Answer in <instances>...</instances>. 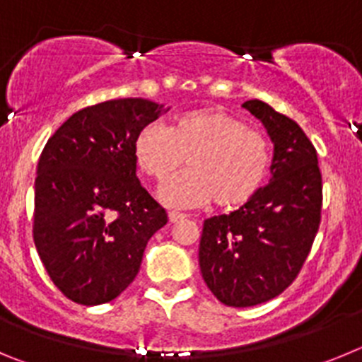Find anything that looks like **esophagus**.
<instances>
[{
    "instance_id": "34e87169",
    "label": "esophagus",
    "mask_w": 362,
    "mask_h": 362,
    "mask_svg": "<svg viewBox=\"0 0 362 362\" xmlns=\"http://www.w3.org/2000/svg\"><path fill=\"white\" fill-rule=\"evenodd\" d=\"M168 219H170V223H181V221L187 219V216L181 212H170L168 214Z\"/></svg>"
}]
</instances>
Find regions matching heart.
<instances>
[{
    "label": "heart",
    "mask_w": 362,
    "mask_h": 362,
    "mask_svg": "<svg viewBox=\"0 0 362 362\" xmlns=\"http://www.w3.org/2000/svg\"><path fill=\"white\" fill-rule=\"evenodd\" d=\"M134 161L153 181H165L188 156V170L159 190L172 209H197L216 201L219 209H239L257 196L272 168V145L263 132L219 108H196L145 124L134 139Z\"/></svg>",
    "instance_id": "obj_1"
}]
</instances>
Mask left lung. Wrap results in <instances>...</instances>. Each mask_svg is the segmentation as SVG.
<instances>
[{"label":"left lung","mask_w":362,"mask_h":362,"mask_svg":"<svg viewBox=\"0 0 362 362\" xmlns=\"http://www.w3.org/2000/svg\"><path fill=\"white\" fill-rule=\"evenodd\" d=\"M243 108L264 124L274 143L272 179L239 210L204 221L199 243L204 283L233 308L267 303L296 281L322 206L317 152L303 129L259 99Z\"/></svg>","instance_id":"left-lung-1"}]
</instances>
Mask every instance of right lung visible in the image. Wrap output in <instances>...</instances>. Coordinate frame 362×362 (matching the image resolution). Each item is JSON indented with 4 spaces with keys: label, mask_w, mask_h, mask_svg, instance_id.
I'll list each match as a JSON object with an SVG mask.
<instances>
[{
    "label": "right lung",
    "mask_w": 362,
    "mask_h": 362,
    "mask_svg": "<svg viewBox=\"0 0 362 362\" xmlns=\"http://www.w3.org/2000/svg\"><path fill=\"white\" fill-rule=\"evenodd\" d=\"M163 105L110 99L76 112L37 163L34 243L65 297L94 306L116 299L141 267L165 209L136 177L134 139Z\"/></svg>",
    "instance_id": "1"
}]
</instances>
